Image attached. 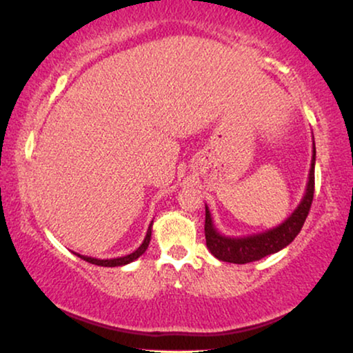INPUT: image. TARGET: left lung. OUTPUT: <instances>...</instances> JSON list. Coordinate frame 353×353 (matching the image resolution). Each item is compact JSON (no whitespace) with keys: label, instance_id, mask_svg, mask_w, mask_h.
<instances>
[{"label":"left lung","instance_id":"1","mask_svg":"<svg viewBox=\"0 0 353 353\" xmlns=\"http://www.w3.org/2000/svg\"><path fill=\"white\" fill-rule=\"evenodd\" d=\"M315 157L316 151L315 143H313L312 167L310 173H308L305 194H303L297 209L276 228L267 230L263 233L243 236V238H230V236L219 233V230L214 225V220H212L209 207L205 205V243L212 255L221 260V262L243 265L255 262V260L267 257L270 254L279 252V250L291 244L296 239V236L301 233L312 207L313 191H315Z\"/></svg>","mask_w":353,"mask_h":353}]
</instances>
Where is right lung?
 <instances>
[{
    "label": "right lung",
    "mask_w": 353,
    "mask_h": 353,
    "mask_svg": "<svg viewBox=\"0 0 353 353\" xmlns=\"http://www.w3.org/2000/svg\"><path fill=\"white\" fill-rule=\"evenodd\" d=\"M151 233H152V221H151V225H149L146 238H144L143 244L139 245V248L134 250V252L125 255V257H117V259H93V257H88V255H80V254H77V252H75V255H77V257L83 259L85 262L93 263V265H99V267H122V265L132 263L133 260H137L138 257H141V255L146 252V249H148V245H149V241H151Z\"/></svg>",
    "instance_id": "1"
}]
</instances>
